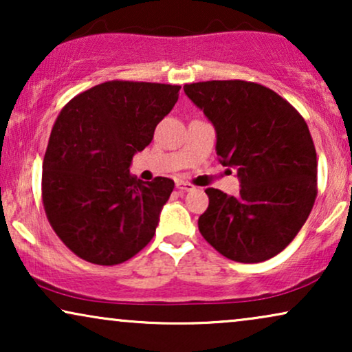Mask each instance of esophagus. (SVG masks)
Returning <instances> with one entry per match:
<instances>
[{
  "instance_id": "1",
  "label": "esophagus",
  "mask_w": 352,
  "mask_h": 352,
  "mask_svg": "<svg viewBox=\"0 0 352 352\" xmlns=\"http://www.w3.org/2000/svg\"><path fill=\"white\" fill-rule=\"evenodd\" d=\"M176 187L179 190H184V192H190V190H194L195 187L192 186V184H189V182H184V181H177L176 182Z\"/></svg>"
}]
</instances>
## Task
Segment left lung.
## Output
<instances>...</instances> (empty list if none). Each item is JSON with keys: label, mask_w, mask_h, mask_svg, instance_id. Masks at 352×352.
Wrapping results in <instances>:
<instances>
[{"label": "left lung", "mask_w": 352, "mask_h": 352, "mask_svg": "<svg viewBox=\"0 0 352 352\" xmlns=\"http://www.w3.org/2000/svg\"><path fill=\"white\" fill-rule=\"evenodd\" d=\"M184 93L216 131L223 166L237 170L239 195L206 189L199 229L211 247L239 263H261L295 239L317 195V155L300 113L266 86L201 81Z\"/></svg>", "instance_id": "1"}]
</instances>
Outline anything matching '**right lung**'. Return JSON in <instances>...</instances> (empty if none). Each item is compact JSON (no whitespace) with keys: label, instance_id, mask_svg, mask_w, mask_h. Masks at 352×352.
I'll return each instance as SVG.
<instances>
[{"label":"right lung","instance_id":"obj_1","mask_svg":"<svg viewBox=\"0 0 352 352\" xmlns=\"http://www.w3.org/2000/svg\"><path fill=\"white\" fill-rule=\"evenodd\" d=\"M179 89L105 81L62 109L43 160V204L54 232L76 256L113 266L152 240L175 182H144L129 166L175 107Z\"/></svg>","mask_w":352,"mask_h":352}]
</instances>
